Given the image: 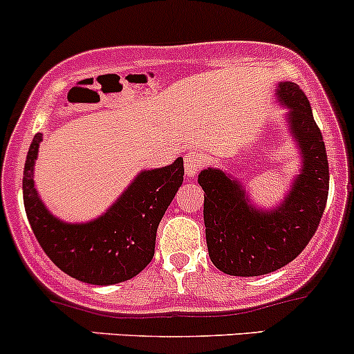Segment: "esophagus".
<instances>
[{
	"mask_svg": "<svg viewBox=\"0 0 354 354\" xmlns=\"http://www.w3.org/2000/svg\"><path fill=\"white\" fill-rule=\"evenodd\" d=\"M185 176L187 177H196V174L201 170L203 167V158L198 153H187L185 155Z\"/></svg>",
	"mask_w": 354,
	"mask_h": 354,
	"instance_id": "1",
	"label": "esophagus"
}]
</instances>
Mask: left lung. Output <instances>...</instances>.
<instances>
[{"mask_svg": "<svg viewBox=\"0 0 354 354\" xmlns=\"http://www.w3.org/2000/svg\"><path fill=\"white\" fill-rule=\"evenodd\" d=\"M276 102L300 167L274 206L254 203L250 187L230 170L209 165L198 176L204 191V227L209 259L230 276H262L293 261L320 223L329 194V163L308 98L297 83L279 82ZM240 169V167H239Z\"/></svg>", "mask_w": 354, "mask_h": 354, "instance_id": "obj_1", "label": "left lung"}]
</instances>
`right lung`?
I'll return each instance as SVG.
<instances>
[{
    "label": "right lung",
    "instance_id": "1",
    "mask_svg": "<svg viewBox=\"0 0 354 354\" xmlns=\"http://www.w3.org/2000/svg\"><path fill=\"white\" fill-rule=\"evenodd\" d=\"M37 133L24 169V204L44 252L63 272L88 285L111 286L140 274L155 254L156 228L184 180V160L134 176L107 209L90 221L61 220L41 199L34 180Z\"/></svg>",
    "mask_w": 354,
    "mask_h": 354
}]
</instances>
